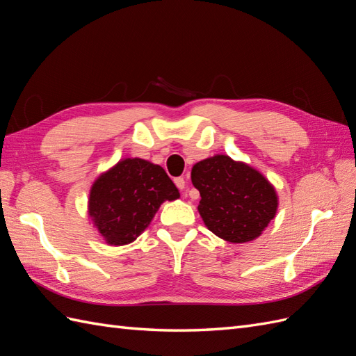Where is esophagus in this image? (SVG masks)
<instances>
[{"label": "esophagus", "instance_id": "esophagus-1", "mask_svg": "<svg viewBox=\"0 0 356 356\" xmlns=\"http://www.w3.org/2000/svg\"><path fill=\"white\" fill-rule=\"evenodd\" d=\"M175 184H176V186H177L180 191H185L186 181H185L184 177H176V179H175Z\"/></svg>", "mask_w": 356, "mask_h": 356}]
</instances>
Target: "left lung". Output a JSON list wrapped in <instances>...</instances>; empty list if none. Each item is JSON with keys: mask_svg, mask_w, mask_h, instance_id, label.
Wrapping results in <instances>:
<instances>
[{"mask_svg": "<svg viewBox=\"0 0 356 356\" xmlns=\"http://www.w3.org/2000/svg\"><path fill=\"white\" fill-rule=\"evenodd\" d=\"M198 212L218 238L243 243L259 238L277 213L275 189L259 171L225 154L200 161L191 172Z\"/></svg>", "mask_w": 356, "mask_h": 356, "instance_id": "left-lung-1", "label": "left lung"}]
</instances>
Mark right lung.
Instances as JSON below:
<instances>
[{
	"label": "right lung",
	"mask_w": 356,
	"mask_h": 356,
	"mask_svg": "<svg viewBox=\"0 0 356 356\" xmlns=\"http://www.w3.org/2000/svg\"><path fill=\"white\" fill-rule=\"evenodd\" d=\"M176 198L179 191L165 170L127 158L91 186L88 213L109 245H126L145 230L165 200Z\"/></svg>",
	"instance_id": "1"
}]
</instances>
